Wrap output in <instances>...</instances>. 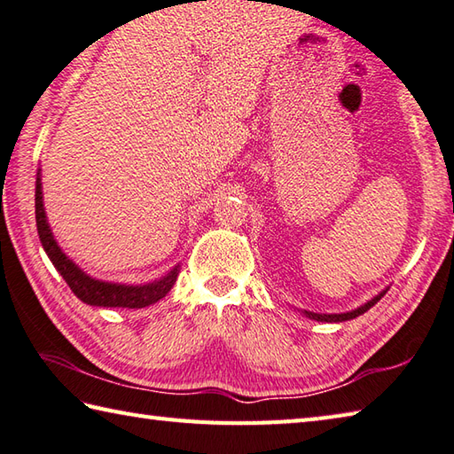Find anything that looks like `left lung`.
<instances>
[{"label": "left lung", "mask_w": 454, "mask_h": 454, "mask_svg": "<svg viewBox=\"0 0 454 454\" xmlns=\"http://www.w3.org/2000/svg\"><path fill=\"white\" fill-rule=\"evenodd\" d=\"M386 293H387V288L381 290V293H380L378 296H373L372 301H367V302L362 304L360 308H356V310H349V312H340V314H318V312H310V310H301V312L306 316V318L318 320V322H346V320L357 318V316H360V314L370 310V308H372L373 304H378V302L381 301V296L386 294Z\"/></svg>", "instance_id": "8db88e82"}]
</instances>
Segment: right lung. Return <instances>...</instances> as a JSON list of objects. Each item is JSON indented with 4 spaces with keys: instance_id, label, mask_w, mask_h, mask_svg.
Returning <instances> with one entry per match:
<instances>
[{
    "instance_id": "1",
    "label": "right lung",
    "mask_w": 454,
    "mask_h": 454,
    "mask_svg": "<svg viewBox=\"0 0 454 454\" xmlns=\"http://www.w3.org/2000/svg\"><path fill=\"white\" fill-rule=\"evenodd\" d=\"M35 219H37V233L41 239L43 249H45L51 262L55 264L59 275L84 304L102 306V308H146L161 301L179 275V264L168 272L166 277L158 280L146 282V285H122V282H108L98 280L87 275L79 264L73 262L59 247L53 231L49 227L45 205H43V184H41V168L37 172L35 182Z\"/></svg>"
}]
</instances>
